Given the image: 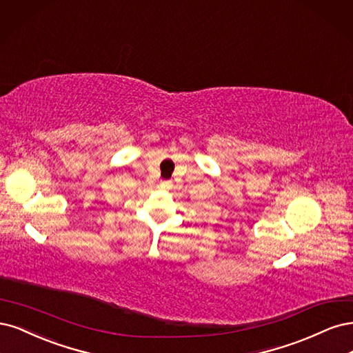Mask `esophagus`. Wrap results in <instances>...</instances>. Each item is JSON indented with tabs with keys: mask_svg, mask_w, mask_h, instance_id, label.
Listing matches in <instances>:
<instances>
[{
	"mask_svg": "<svg viewBox=\"0 0 353 353\" xmlns=\"http://www.w3.org/2000/svg\"><path fill=\"white\" fill-rule=\"evenodd\" d=\"M160 186H161V189H168V188H170V181H167V180H163L161 183H160Z\"/></svg>",
	"mask_w": 353,
	"mask_h": 353,
	"instance_id": "34e87169",
	"label": "esophagus"
}]
</instances>
